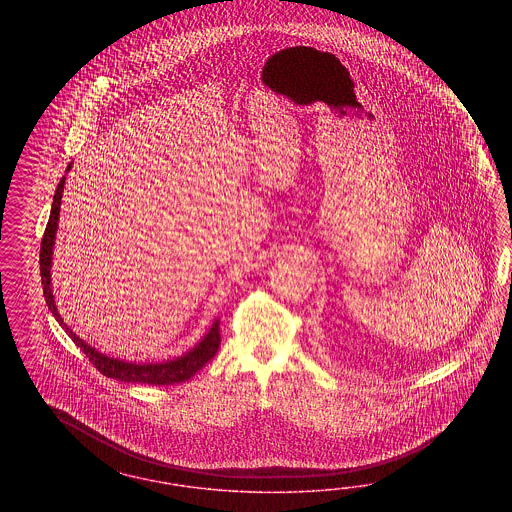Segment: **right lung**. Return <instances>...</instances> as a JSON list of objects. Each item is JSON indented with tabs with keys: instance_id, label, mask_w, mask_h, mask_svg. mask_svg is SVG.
<instances>
[{
	"instance_id": "obj_1",
	"label": "right lung",
	"mask_w": 512,
	"mask_h": 512,
	"mask_svg": "<svg viewBox=\"0 0 512 512\" xmlns=\"http://www.w3.org/2000/svg\"><path fill=\"white\" fill-rule=\"evenodd\" d=\"M71 169V163L67 167V171ZM63 186H65V176L60 180V184L56 187L54 193V201H52V210L48 217L47 229L41 240V255H39V264H41V281H43V293L47 300L48 310L52 311V315L56 317V321L65 328V332L71 336V340L77 343L80 351H84V355L90 358L93 366L107 375L110 379L116 381H124V383H142V385H174V383H184L187 379H191L195 373L201 370L202 366L214 358L219 349V321H214V325L210 326V330L204 334L202 338L191 351H187L186 355L174 358V360H165V362H152V364H135V362H125L118 358H110L103 353H99L95 347H90L86 341L80 340L77 334L63 323L54 295H52V287H50V266H52V249H54V240H56V231H58V219H60V206H62Z\"/></svg>"
}]
</instances>
